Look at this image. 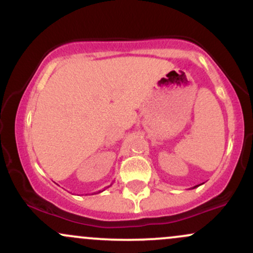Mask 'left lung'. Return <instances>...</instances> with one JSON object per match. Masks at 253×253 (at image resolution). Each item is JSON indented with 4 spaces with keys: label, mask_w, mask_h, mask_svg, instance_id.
I'll list each match as a JSON object with an SVG mask.
<instances>
[{
    "label": "left lung",
    "mask_w": 253,
    "mask_h": 253,
    "mask_svg": "<svg viewBox=\"0 0 253 253\" xmlns=\"http://www.w3.org/2000/svg\"><path fill=\"white\" fill-rule=\"evenodd\" d=\"M196 187H199V185H195V187H194V188H196Z\"/></svg>",
    "instance_id": "left-lung-1"
}]
</instances>
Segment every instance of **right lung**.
<instances>
[{"label": "right lung", "instance_id": "add662e5", "mask_svg": "<svg viewBox=\"0 0 253 253\" xmlns=\"http://www.w3.org/2000/svg\"><path fill=\"white\" fill-rule=\"evenodd\" d=\"M110 185H112V184H110ZM107 188H108V187H107ZM104 190V189H103ZM103 190H98V191H96V193H94V194H98V193H102V191ZM94 194H91V195H94Z\"/></svg>", "mask_w": 253, "mask_h": 253}]
</instances>
